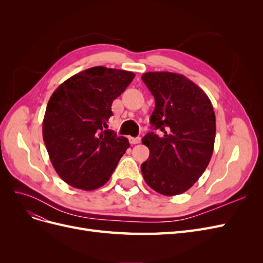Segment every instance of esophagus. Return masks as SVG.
Listing matches in <instances>:
<instances>
[{
  "mask_svg": "<svg viewBox=\"0 0 263 263\" xmlns=\"http://www.w3.org/2000/svg\"><path fill=\"white\" fill-rule=\"evenodd\" d=\"M129 139V142H130V144L132 145H136V144H139V142H140V137H129L128 138Z\"/></svg>",
  "mask_w": 263,
  "mask_h": 263,
  "instance_id": "34e87169",
  "label": "esophagus"
}]
</instances>
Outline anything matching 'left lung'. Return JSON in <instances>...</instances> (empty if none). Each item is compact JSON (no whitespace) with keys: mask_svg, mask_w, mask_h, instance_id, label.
Returning <instances> with one entry per match:
<instances>
[{"mask_svg":"<svg viewBox=\"0 0 263 263\" xmlns=\"http://www.w3.org/2000/svg\"><path fill=\"white\" fill-rule=\"evenodd\" d=\"M155 98L149 132L142 144L149 159L141 164L147 184L166 196L184 193L208 168L214 150L216 118L206 93L183 74L141 76ZM151 127V128H153Z\"/></svg>","mask_w":263,"mask_h":263,"instance_id":"left-lung-1","label":"left lung"}]
</instances>
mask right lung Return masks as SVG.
Returning <instances> with one entry per match:
<instances>
[{
    "label": "right lung",
    "instance_id": "1",
    "mask_svg": "<svg viewBox=\"0 0 263 263\" xmlns=\"http://www.w3.org/2000/svg\"><path fill=\"white\" fill-rule=\"evenodd\" d=\"M134 78L130 71L93 67L52 93L43 138L55 172L69 185L85 191L104 185L129 147L128 139L105 128L113 101Z\"/></svg>",
    "mask_w": 263,
    "mask_h": 263
}]
</instances>
